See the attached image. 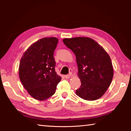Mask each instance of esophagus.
<instances>
[{
  "label": "esophagus",
  "instance_id": "1",
  "mask_svg": "<svg viewBox=\"0 0 131 131\" xmlns=\"http://www.w3.org/2000/svg\"><path fill=\"white\" fill-rule=\"evenodd\" d=\"M72 73H70L69 74H67V75H66V76H65V78L66 79H69L70 77H71V76H72Z\"/></svg>",
  "mask_w": 131,
  "mask_h": 131
}]
</instances>
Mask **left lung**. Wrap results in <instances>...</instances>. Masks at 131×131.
Instances as JSON below:
<instances>
[{
  "mask_svg": "<svg viewBox=\"0 0 131 131\" xmlns=\"http://www.w3.org/2000/svg\"><path fill=\"white\" fill-rule=\"evenodd\" d=\"M63 43L74 52L81 86L76 95L87 101L100 98L107 91L113 77L110 57L101 46L89 37L64 39Z\"/></svg>",
  "mask_w": 131,
  "mask_h": 131,
  "instance_id": "8db88e82",
  "label": "left lung"
}]
</instances>
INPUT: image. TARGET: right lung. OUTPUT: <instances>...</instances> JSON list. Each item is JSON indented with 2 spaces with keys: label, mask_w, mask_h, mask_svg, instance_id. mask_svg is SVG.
<instances>
[{
  "label": "right lung",
  "mask_w": 131,
  "mask_h": 131,
  "mask_svg": "<svg viewBox=\"0 0 131 131\" xmlns=\"http://www.w3.org/2000/svg\"><path fill=\"white\" fill-rule=\"evenodd\" d=\"M57 37H44L32 44L24 52L19 66V79L31 96L46 100L56 91L61 77L55 70L54 52Z\"/></svg>",
  "instance_id": "1"
}]
</instances>
